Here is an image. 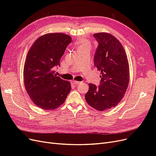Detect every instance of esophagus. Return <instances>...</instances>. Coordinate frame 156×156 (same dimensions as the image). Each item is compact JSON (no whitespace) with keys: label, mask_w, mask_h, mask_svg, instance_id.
Wrapping results in <instances>:
<instances>
[{"label":"esophagus","mask_w":156,"mask_h":156,"mask_svg":"<svg viewBox=\"0 0 156 156\" xmlns=\"http://www.w3.org/2000/svg\"><path fill=\"white\" fill-rule=\"evenodd\" d=\"M73 83L75 85H78V84H80L81 83V81H75V80H73Z\"/></svg>","instance_id":"34e87169"}]
</instances>
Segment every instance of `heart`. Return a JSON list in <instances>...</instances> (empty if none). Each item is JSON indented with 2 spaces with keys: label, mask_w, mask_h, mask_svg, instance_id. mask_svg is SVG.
Listing matches in <instances>:
<instances>
[{
  "label": "heart",
  "mask_w": 156,
  "mask_h": 156,
  "mask_svg": "<svg viewBox=\"0 0 156 156\" xmlns=\"http://www.w3.org/2000/svg\"><path fill=\"white\" fill-rule=\"evenodd\" d=\"M83 47H90V44L89 42H88V41H87L85 40H83L81 41L79 45H78V49L81 48H83Z\"/></svg>",
  "instance_id": "1"
}]
</instances>
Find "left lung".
Returning a JSON list of instances; mask_svg holds the SVG:
<instances>
[{"label":"left lung","instance_id":"8db88e82","mask_svg":"<svg viewBox=\"0 0 156 156\" xmlns=\"http://www.w3.org/2000/svg\"><path fill=\"white\" fill-rule=\"evenodd\" d=\"M99 43L94 66L101 71V85L89 83L85 97L88 105L99 111L116 106L124 97L129 80L127 55L119 41L108 33L94 34Z\"/></svg>","mask_w":156,"mask_h":156}]
</instances>
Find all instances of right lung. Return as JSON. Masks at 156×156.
Returning a JSON list of instances; mask_svg holds the SVG:
<instances>
[{"instance_id":"1","label":"right lung","mask_w":156,"mask_h":156,"mask_svg":"<svg viewBox=\"0 0 156 156\" xmlns=\"http://www.w3.org/2000/svg\"><path fill=\"white\" fill-rule=\"evenodd\" d=\"M71 37L51 33L38 38L30 47L24 66V85L31 100L45 110L58 108L67 98L71 87L68 81L55 75L61 57Z\"/></svg>"}]
</instances>
